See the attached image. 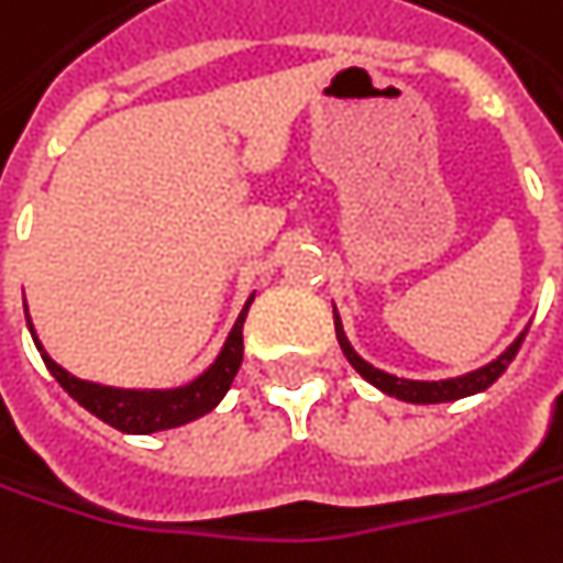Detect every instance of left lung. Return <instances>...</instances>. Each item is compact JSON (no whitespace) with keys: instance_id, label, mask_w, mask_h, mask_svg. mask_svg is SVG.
Listing matches in <instances>:
<instances>
[{"instance_id":"obj_1","label":"left lung","mask_w":563,"mask_h":563,"mask_svg":"<svg viewBox=\"0 0 563 563\" xmlns=\"http://www.w3.org/2000/svg\"><path fill=\"white\" fill-rule=\"evenodd\" d=\"M335 339H339L342 352H345V357H349V364H352L354 371L367 379L371 386H377L379 393L396 396V399H402V402H415V406H434V402H453V399H465V396H475V393L488 389L494 379L507 371V364L517 357L522 339H526V332H520V335H517V342H514L507 352L500 354V357H494L492 364H485V367H478V371H472V374H463V377H453V379H402V377L386 374V371H379V367H374V364H367L361 354L354 352L352 342L345 339V329H342L339 313H335Z\"/></svg>"}]
</instances>
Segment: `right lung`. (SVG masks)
<instances>
[{
  "instance_id": "1",
  "label": "right lung",
  "mask_w": 563,
  "mask_h": 563,
  "mask_svg": "<svg viewBox=\"0 0 563 563\" xmlns=\"http://www.w3.org/2000/svg\"><path fill=\"white\" fill-rule=\"evenodd\" d=\"M250 303H253V297L243 303L238 323L209 371L177 389H117V386H100V383L71 377L69 371H63L49 354L43 352L31 320H27V329L34 335V345L41 352L46 371L56 377V383L78 406L88 408L91 415H98L100 421H107L110 428H117L123 434H155V431L180 428L186 421L202 418L206 411H211L224 399V393L238 377L240 361H243V320H246ZM24 317H27V307H24Z\"/></svg>"
}]
</instances>
